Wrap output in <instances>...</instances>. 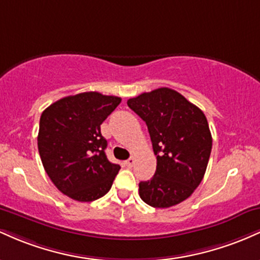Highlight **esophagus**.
Segmentation results:
<instances>
[{
	"label": "esophagus",
	"mask_w": 260,
	"mask_h": 260,
	"mask_svg": "<svg viewBox=\"0 0 260 260\" xmlns=\"http://www.w3.org/2000/svg\"><path fill=\"white\" fill-rule=\"evenodd\" d=\"M125 163V166H126V167H133L134 166V163H135V158H134V157H130L129 159H126V161L124 162Z\"/></svg>",
	"instance_id": "esophagus-1"
}]
</instances>
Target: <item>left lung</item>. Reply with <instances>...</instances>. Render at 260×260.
<instances>
[{
  "instance_id": "obj_1",
  "label": "left lung",
  "mask_w": 260,
  "mask_h": 260,
  "mask_svg": "<svg viewBox=\"0 0 260 260\" xmlns=\"http://www.w3.org/2000/svg\"><path fill=\"white\" fill-rule=\"evenodd\" d=\"M127 106L147 125L157 156L154 176L140 182V198L159 209L188 199L203 180L211 153L205 114L167 87L130 98Z\"/></svg>"
}]
</instances>
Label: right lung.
Returning <instances> with one entry per match:
<instances>
[{
	"instance_id": "1",
	"label": "right lung",
	"mask_w": 260,
	"mask_h": 260,
	"mask_svg": "<svg viewBox=\"0 0 260 260\" xmlns=\"http://www.w3.org/2000/svg\"><path fill=\"white\" fill-rule=\"evenodd\" d=\"M121 98L98 92L69 95L43 112L38 150L44 169L62 194L93 201L112 188L120 166L108 161L101 125Z\"/></svg>"
}]
</instances>
